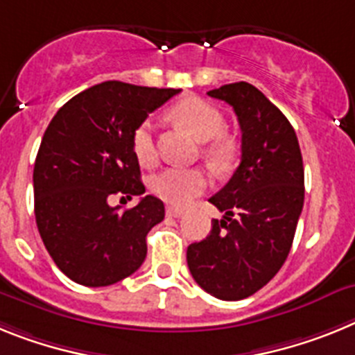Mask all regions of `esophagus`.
<instances>
[{"instance_id":"obj_1","label":"esophagus","mask_w":355,"mask_h":355,"mask_svg":"<svg viewBox=\"0 0 355 355\" xmlns=\"http://www.w3.org/2000/svg\"><path fill=\"white\" fill-rule=\"evenodd\" d=\"M184 214V211L178 207H168L166 209V216H169V218H180V216Z\"/></svg>"}]
</instances>
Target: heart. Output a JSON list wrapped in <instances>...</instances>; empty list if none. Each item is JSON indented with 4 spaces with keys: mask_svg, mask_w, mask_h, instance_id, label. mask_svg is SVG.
Instances as JSON below:
<instances>
[{
    "mask_svg": "<svg viewBox=\"0 0 355 355\" xmlns=\"http://www.w3.org/2000/svg\"><path fill=\"white\" fill-rule=\"evenodd\" d=\"M175 121L195 135L198 141H209L203 146V155L212 164L221 168L227 166L234 157V143L223 134L225 119L214 105L202 98L191 96L178 101L171 110ZM132 148L141 164L150 166L157 160L155 123L153 119H144L132 135ZM207 175L198 168H171L162 169L152 180L153 193L160 200L171 205H187L193 198L203 193L207 187Z\"/></svg>",
    "mask_w": 355,
    "mask_h": 355,
    "instance_id": "b5f03b06",
    "label": "heart"
}]
</instances>
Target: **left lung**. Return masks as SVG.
<instances>
[{"label":"left lung","instance_id":"obj_1","mask_svg":"<svg viewBox=\"0 0 355 355\" xmlns=\"http://www.w3.org/2000/svg\"><path fill=\"white\" fill-rule=\"evenodd\" d=\"M230 105L241 126V162L209 202L225 212L203 241L187 246V266L202 289L243 300L282 268L304 207V164L284 114L246 82L207 92Z\"/></svg>","mask_w":355,"mask_h":355}]
</instances>
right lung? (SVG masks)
Listing matches in <instances>:
<instances>
[{"mask_svg":"<svg viewBox=\"0 0 355 355\" xmlns=\"http://www.w3.org/2000/svg\"><path fill=\"white\" fill-rule=\"evenodd\" d=\"M180 89L103 82L71 98L42 135L33 168L35 221L46 250L76 284H116L139 270L164 203L146 195L119 211L110 198L141 196L134 130Z\"/></svg>","mask_w":355,"mask_h":355,"instance_id":"add662e5","label":"right lung"}]
</instances>
